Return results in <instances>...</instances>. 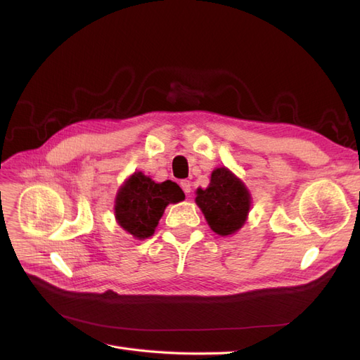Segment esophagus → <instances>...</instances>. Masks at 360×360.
I'll list each match as a JSON object with an SVG mask.
<instances>
[{
	"mask_svg": "<svg viewBox=\"0 0 360 360\" xmlns=\"http://www.w3.org/2000/svg\"><path fill=\"white\" fill-rule=\"evenodd\" d=\"M180 186H181V189L184 191V193H186V195L191 193V191H192V183H191L189 180H181V181H180Z\"/></svg>",
	"mask_w": 360,
	"mask_h": 360,
	"instance_id": "34e87169",
	"label": "esophagus"
}]
</instances>
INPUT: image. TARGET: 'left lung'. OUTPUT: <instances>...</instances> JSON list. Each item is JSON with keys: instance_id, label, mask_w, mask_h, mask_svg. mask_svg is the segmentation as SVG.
I'll return each mask as SVG.
<instances>
[{"instance_id": "obj_1", "label": "left lung", "mask_w": 360, "mask_h": 360, "mask_svg": "<svg viewBox=\"0 0 360 360\" xmlns=\"http://www.w3.org/2000/svg\"><path fill=\"white\" fill-rule=\"evenodd\" d=\"M195 201L216 234L230 236L245 224L250 195L245 184L230 171L217 168L212 172L209 188L197 191Z\"/></svg>"}]
</instances>
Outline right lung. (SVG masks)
Segmentation results:
<instances>
[{
	"mask_svg": "<svg viewBox=\"0 0 360 360\" xmlns=\"http://www.w3.org/2000/svg\"><path fill=\"white\" fill-rule=\"evenodd\" d=\"M184 200L177 183H155L143 172H135L120 189L115 200V217L127 233L147 238L155 233L169 202Z\"/></svg>",
	"mask_w": 360,
	"mask_h": 360,
	"instance_id": "right-lung-1",
	"label": "right lung"
}]
</instances>
